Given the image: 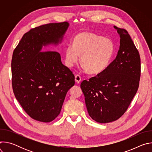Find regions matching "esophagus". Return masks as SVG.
Segmentation results:
<instances>
[{
  "label": "esophagus",
  "instance_id": "34e87169",
  "mask_svg": "<svg viewBox=\"0 0 152 152\" xmlns=\"http://www.w3.org/2000/svg\"><path fill=\"white\" fill-rule=\"evenodd\" d=\"M81 80H82L81 77L79 75H76L75 76V81H76V82L79 83H80L81 82Z\"/></svg>",
  "mask_w": 152,
  "mask_h": 152
}]
</instances>
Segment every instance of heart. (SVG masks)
<instances>
[{
  "label": "heart",
  "mask_w": 152,
  "mask_h": 152,
  "mask_svg": "<svg viewBox=\"0 0 152 152\" xmlns=\"http://www.w3.org/2000/svg\"><path fill=\"white\" fill-rule=\"evenodd\" d=\"M115 48L110 39L90 32H81L74 38L73 44L65 49V61L73 67L80 56V63L86 72L97 75L106 69L113 58Z\"/></svg>",
  "instance_id": "heart-1"
}]
</instances>
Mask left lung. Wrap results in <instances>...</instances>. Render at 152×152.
I'll return each mask as SVG.
<instances>
[{
    "label": "left lung",
    "mask_w": 152,
    "mask_h": 152,
    "mask_svg": "<svg viewBox=\"0 0 152 152\" xmlns=\"http://www.w3.org/2000/svg\"><path fill=\"white\" fill-rule=\"evenodd\" d=\"M114 28L120 37L115 59L103 72L80 84L89 115L100 123L115 121L124 114L140 79V56L131 36L124 29Z\"/></svg>",
    "instance_id": "1"
}]
</instances>
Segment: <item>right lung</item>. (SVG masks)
I'll return each instance as SVG.
<instances>
[{
    "mask_svg": "<svg viewBox=\"0 0 152 152\" xmlns=\"http://www.w3.org/2000/svg\"><path fill=\"white\" fill-rule=\"evenodd\" d=\"M69 23H49L24 34L14 50L12 85L16 99L33 119L45 123L60 114L75 76L55 51L41 52L42 46L61 43Z\"/></svg>",
    "mask_w": 152,
    "mask_h": 152,
    "instance_id": "obj_1",
    "label": "right lung"
}]
</instances>
